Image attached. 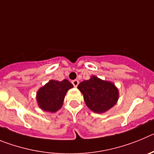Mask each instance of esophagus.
<instances>
[{
	"instance_id": "1",
	"label": "esophagus",
	"mask_w": 154,
	"mask_h": 154,
	"mask_svg": "<svg viewBox=\"0 0 154 154\" xmlns=\"http://www.w3.org/2000/svg\"><path fill=\"white\" fill-rule=\"evenodd\" d=\"M72 84H73V85H74V87H77V85L79 84V81L77 80H72Z\"/></svg>"
}]
</instances>
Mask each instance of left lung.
<instances>
[{
	"label": "left lung",
	"instance_id": "8db88e82",
	"mask_svg": "<svg viewBox=\"0 0 154 154\" xmlns=\"http://www.w3.org/2000/svg\"><path fill=\"white\" fill-rule=\"evenodd\" d=\"M84 95L88 107L95 113H103L114 106L118 100V91L114 84L93 76L77 87Z\"/></svg>",
	"mask_w": 154,
	"mask_h": 154
}]
</instances>
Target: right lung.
Segmentation results:
<instances>
[{
	"label": "right lung",
	"mask_w": 154,
	"mask_h": 154,
	"mask_svg": "<svg viewBox=\"0 0 154 154\" xmlns=\"http://www.w3.org/2000/svg\"><path fill=\"white\" fill-rule=\"evenodd\" d=\"M72 87L73 84L66 79L62 81L50 80L37 92L38 105L45 111L56 112L62 106L65 94Z\"/></svg>",
	"instance_id": "obj_1"
}]
</instances>
